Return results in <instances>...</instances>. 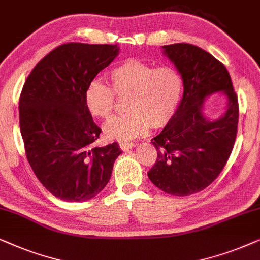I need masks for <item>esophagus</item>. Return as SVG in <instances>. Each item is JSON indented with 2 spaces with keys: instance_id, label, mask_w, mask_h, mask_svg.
<instances>
[{
  "instance_id": "esophagus-1",
  "label": "esophagus",
  "mask_w": 260,
  "mask_h": 260,
  "mask_svg": "<svg viewBox=\"0 0 260 260\" xmlns=\"http://www.w3.org/2000/svg\"><path fill=\"white\" fill-rule=\"evenodd\" d=\"M119 146L122 151H128V150H131L132 147L136 146V144L127 143V141H121V143H119Z\"/></svg>"
}]
</instances>
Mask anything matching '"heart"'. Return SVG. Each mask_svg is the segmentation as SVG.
<instances>
[{"instance_id": "b5f03b06", "label": "heart", "mask_w": 260, "mask_h": 260, "mask_svg": "<svg viewBox=\"0 0 260 260\" xmlns=\"http://www.w3.org/2000/svg\"><path fill=\"white\" fill-rule=\"evenodd\" d=\"M110 85L94 79L86 86L84 102L91 115L107 119L117 98H127L122 115L113 116L103 126L106 138L127 141L143 136L148 128H161L177 112L183 79L171 67H158L136 58L122 61L109 72Z\"/></svg>"}]
</instances>
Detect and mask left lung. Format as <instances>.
<instances>
[{
  "instance_id": "1",
  "label": "left lung",
  "mask_w": 260,
  "mask_h": 260,
  "mask_svg": "<svg viewBox=\"0 0 260 260\" xmlns=\"http://www.w3.org/2000/svg\"><path fill=\"white\" fill-rule=\"evenodd\" d=\"M162 48L181 74L184 91L175 116L151 140L157 160L147 176L164 192L188 196L212 184L230 158L238 132V96L226 67L207 51L185 43ZM217 91L226 94L228 110L209 121L203 101Z\"/></svg>"
}]
</instances>
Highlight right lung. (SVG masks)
I'll use <instances>...</instances> for the list:
<instances>
[{
	"label": "right lung",
	"mask_w": 260,
	"mask_h": 260,
	"mask_svg": "<svg viewBox=\"0 0 260 260\" xmlns=\"http://www.w3.org/2000/svg\"><path fill=\"white\" fill-rule=\"evenodd\" d=\"M119 54L116 45L67 43L45 55L27 77L19 101L27 160L52 195L82 202L109 182L121 150L92 147L101 128L86 109L84 92Z\"/></svg>",
	"instance_id": "add662e5"
}]
</instances>
